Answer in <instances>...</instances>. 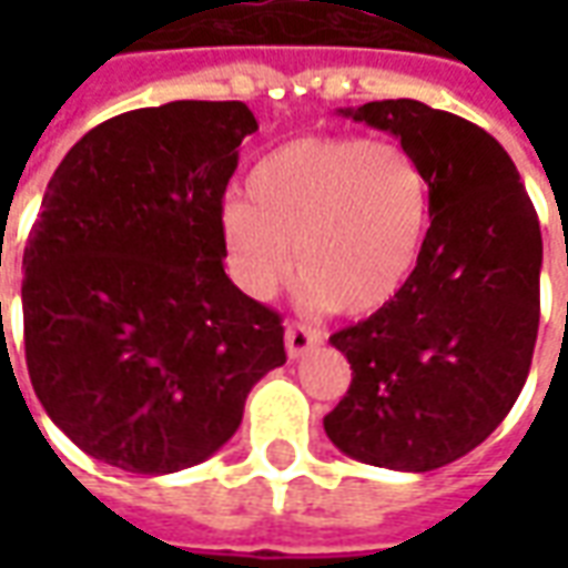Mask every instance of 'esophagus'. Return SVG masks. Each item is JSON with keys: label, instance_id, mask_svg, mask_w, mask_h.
Here are the masks:
<instances>
[{"label": "esophagus", "instance_id": "obj_1", "mask_svg": "<svg viewBox=\"0 0 568 568\" xmlns=\"http://www.w3.org/2000/svg\"><path fill=\"white\" fill-rule=\"evenodd\" d=\"M322 337L325 334L320 328H313V325H304V322H288V328H285V349H288V356L301 358L307 349L322 344Z\"/></svg>", "mask_w": 568, "mask_h": 568}]
</instances>
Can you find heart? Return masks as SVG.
Returning a JSON list of instances; mask_svg holds the SVG:
<instances>
[{
  "instance_id": "obj_1",
  "label": "heart",
  "mask_w": 568,
  "mask_h": 568,
  "mask_svg": "<svg viewBox=\"0 0 568 568\" xmlns=\"http://www.w3.org/2000/svg\"><path fill=\"white\" fill-rule=\"evenodd\" d=\"M246 197L219 212L224 264L252 297L297 273L346 316L389 307L417 273L432 231V179L410 149L365 136H301L267 151Z\"/></svg>"
}]
</instances>
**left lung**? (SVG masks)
<instances>
[{
    "mask_svg": "<svg viewBox=\"0 0 568 568\" xmlns=\"http://www.w3.org/2000/svg\"><path fill=\"white\" fill-rule=\"evenodd\" d=\"M341 115L393 133L432 179V231L389 307L332 334L353 368L325 435L358 463L432 471L508 417L538 334L541 231L508 151L417 100Z\"/></svg>",
    "mask_w": 568,
    "mask_h": 568,
    "instance_id": "1",
    "label": "left lung"
}]
</instances>
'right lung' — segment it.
Masks as SVG:
<instances>
[{
  "label": "right lung",
  "instance_id": "add662e5",
  "mask_svg": "<svg viewBox=\"0 0 568 568\" xmlns=\"http://www.w3.org/2000/svg\"><path fill=\"white\" fill-rule=\"evenodd\" d=\"M255 130L236 100L136 109L84 133L48 182L23 248L27 368L100 463L170 475L210 459L285 362L280 313L222 264V197Z\"/></svg>",
  "mask_w": 568,
  "mask_h": 568
}]
</instances>
